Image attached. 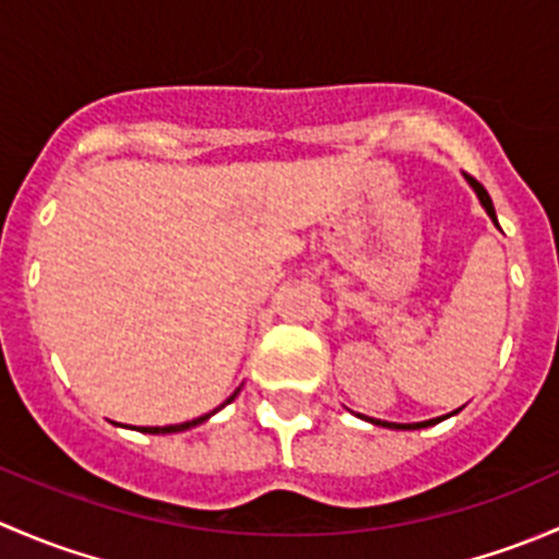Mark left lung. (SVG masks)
<instances>
[{
  "label": "left lung",
  "instance_id": "obj_1",
  "mask_svg": "<svg viewBox=\"0 0 559 559\" xmlns=\"http://www.w3.org/2000/svg\"><path fill=\"white\" fill-rule=\"evenodd\" d=\"M471 186H473V189H476L478 200H481V205L487 207L489 218H492V222H495V207H492V200H489L487 189H484V186L478 183V180H471ZM368 421H373V425H381V427H394V430H419V427H430V425H436V421H441V419H430V421H416V425H394V421H376V419H368Z\"/></svg>",
  "mask_w": 559,
  "mask_h": 559
}]
</instances>
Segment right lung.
<instances>
[{
    "instance_id": "obj_1",
    "label": "right lung",
    "mask_w": 559,
    "mask_h": 559,
    "mask_svg": "<svg viewBox=\"0 0 559 559\" xmlns=\"http://www.w3.org/2000/svg\"><path fill=\"white\" fill-rule=\"evenodd\" d=\"M235 394H238V392H235ZM235 394H233V397H235ZM233 397H229V400H233ZM229 400H227V403H229ZM207 416H211V414L200 416V419H194V421H183V425H167V427H143V432H154V436H156V432H180V430H189V427H194V425H200V421H205Z\"/></svg>"
}]
</instances>
